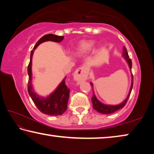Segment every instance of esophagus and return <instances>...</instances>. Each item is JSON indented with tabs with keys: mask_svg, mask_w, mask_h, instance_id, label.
<instances>
[{
	"mask_svg": "<svg viewBox=\"0 0 154 154\" xmlns=\"http://www.w3.org/2000/svg\"><path fill=\"white\" fill-rule=\"evenodd\" d=\"M88 69L86 66H82L77 69L75 72L74 78L77 82H82L87 79Z\"/></svg>",
	"mask_w": 154,
	"mask_h": 154,
	"instance_id": "esophagus-1",
	"label": "esophagus"
}]
</instances>
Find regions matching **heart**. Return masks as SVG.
Masks as SVG:
<instances>
[{
    "label": "heart",
    "mask_w": 154,
    "mask_h": 154,
    "mask_svg": "<svg viewBox=\"0 0 154 154\" xmlns=\"http://www.w3.org/2000/svg\"><path fill=\"white\" fill-rule=\"evenodd\" d=\"M94 46V42L92 41H83L79 43L76 49V53L78 54H87L92 50Z\"/></svg>",
    "instance_id": "b5f03b06"
}]
</instances>
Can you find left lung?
I'll return each instance as SVG.
<instances>
[{
    "instance_id": "obj_1",
    "label": "left lung",
    "mask_w": 154,
    "mask_h": 154,
    "mask_svg": "<svg viewBox=\"0 0 154 154\" xmlns=\"http://www.w3.org/2000/svg\"><path fill=\"white\" fill-rule=\"evenodd\" d=\"M123 54L124 58L126 59V60L127 61L128 64V65H129L130 69V70H131L132 69V60H131V59L129 58V56H128V54L127 49H126V48H125V47L124 48V52H123V54ZM90 85L92 88L93 84L92 83H90ZM132 86H133V76H132V84H131V87H130V92H129L128 95V96H127V98H126V100H125L122 103L119 104V105H114V106L113 105H105V104H103L102 103H100V101H99L98 99L96 98L94 93L93 92V96H92V105H93V108L96 111H97L98 113L105 114V115L113 113H114V112L119 110V109H122L125 105H126L127 101H128V98L130 97V93H131Z\"/></svg>"
}]
</instances>
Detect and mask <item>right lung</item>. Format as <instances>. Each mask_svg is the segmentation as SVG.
<instances>
[{"label":"right lung","mask_w":154,"mask_h":154,"mask_svg":"<svg viewBox=\"0 0 154 154\" xmlns=\"http://www.w3.org/2000/svg\"><path fill=\"white\" fill-rule=\"evenodd\" d=\"M64 39V36H57L48 34L41 37L37 41L30 53V60L29 64L28 66V92L32 101L36 106L38 110L48 116H60L67 109V103L69 98L70 90L66 86L65 80L66 77L63 81L60 83L58 87L53 93L47 98H42L36 94L33 91L32 86V58L34 50L40 45L41 43L45 41H54V42L60 43Z\"/></svg>","instance_id":"right-lung-1"}]
</instances>
